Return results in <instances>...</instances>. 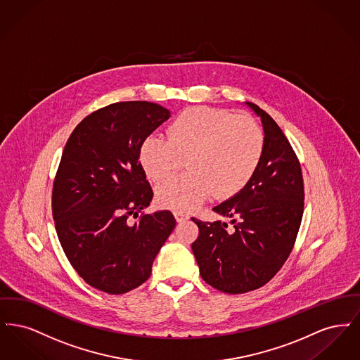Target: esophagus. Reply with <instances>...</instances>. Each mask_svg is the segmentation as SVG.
Segmentation results:
<instances>
[{
	"label": "esophagus",
	"mask_w": 360,
	"mask_h": 360,
	"mask_svg": "<svg viewBox=\"0 0 360 360\" xmlns=\"http://www.w3.org/2000/svg\"><path fill=\"white\" fill-rule=\"evenodd\" d=\"M174 216H175V219H176V221L178 223H182V221H185V220H188V216L186 213H184V212H174Z\"/></svg>",
	"instance_id": "esophagus-1"
}]
</instances>
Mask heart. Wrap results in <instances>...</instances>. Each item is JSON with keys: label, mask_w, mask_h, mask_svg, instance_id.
<instances>
[{"label": "heart", "mask_w": 360, "mask_h": 360, "mask_svg": "<svg viewBox=\"0 0 360 360\" xmlns=\"http://www.w3.org/2000/svg\"><path fill=\"white\" fill-rule=\"evenodd\" d=\"M264 155L257 121L224 109L190 108L172 121L167 136H148L139 159L150 179L164 181L188 159L189 172L156 188L160 205L190 210L207 200L238 194L252 179Z\"/></svg>", "instance_id": "obj_1"}]
</instances>
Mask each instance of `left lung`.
<instances>
[{"label": "left lung", "instance_id": "obj_1", "mask_svg": "<svg viewBox=\"0 0 360 360\" xmlns=\"http://www.w3.org/2000/svg\"><path fill=\"white\" fill-rule=\"evenodd\" d=\"M245 105L260 117L264 155L252 179L213 210L231 220L201 221L191 244L206 283L228 294L266 285L289 257L304 213L301 166L282 129L263 109Z\"/></svg>", "mask_w": 360, "mask_h": 360}]
</instances>
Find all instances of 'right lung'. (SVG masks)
I'll list each match as a JSON object with an SVG mask.
<instances>
[{
	"instance_id": "add662e5",
	"label": "right lung",
	"mask_w": 360,
	"mask_h": 360,
	"mask_svg": "<svg viewBox=\"0 0 360 360\" xmlns=\"http://www.w3.org/2000/svg\"><path fill=\"white\" fill-rule=\"evenodd\" d=\"M170 116L158 103H112L81 121L65 146L52 188L55 229L75 271L108 294L144 283L175 226L170 210L139 216L154 194L140 146Z\"/></svg>"
}]
</instances>
